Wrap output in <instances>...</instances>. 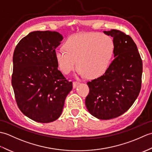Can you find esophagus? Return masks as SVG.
Returning a JSON list of instances; mask_svg holds the SVG:
<instances>
[{"instance_id": "1", "label": "esophagus", "mask_w": 152, "mask_h": 152, "mask_svg": "<svg viewBox=\"0 0 152 152\" xmlns=\"http://www.w3.org/2000/svg\"><path fill=\"white\" fill-rule=\"evenodd\" d=\"M80 84V82H74L72 83V86H73V88H76L77 86Z\"/></svg>"}]
</instances>
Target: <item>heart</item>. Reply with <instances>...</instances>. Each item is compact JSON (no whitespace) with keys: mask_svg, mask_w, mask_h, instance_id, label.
<instances>
[{"mask_svg":"<svg viewBox=\"0 0 152 152\" xmlns=\"http://www.w3.org/2000/svg\"><path fill=\"white\" fill-rule=\"evenodd\" d=\"M115 50L108 35L97 33L73 35L57 48L55 57L61 72L69 74L76 67L80 76L96 78L104 74L110 64Z\"/></svg>","mask_w":152,"mask_h":152,"instance_id":"b5f03b06","label":"heart"}]
</instances>
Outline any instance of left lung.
I'll use <instances>...</instances> for the list:
<instances>
[{
  "label": "left lung",
  "mask_w": 152,
  "mask_h": 152,
  "mask_svg": "<svg viewBox=\"0 0 152 152\" xmlns=\"http://www.w3.org/2000/svg\"><path fill=\"white\" fill-rule=\"evenodd\" d=\"M103 32L114 40V59L102 76L87 83L86 106L94 117L110 119L127 111L139 95L142 61L130 36L115 29Z\"/></svg>",
  "instance_id": "obj_1"
}]
</instances>
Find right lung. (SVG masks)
<instances>
[{
    "label": "right lung",
    "mask_w": 152,
    "mask_h": 152,
    "mask_svg": "<svg viewBox=\"0 0 152 152\" xmlns=\"http://www.w3.org/2000/svg\"><path fill=\"white\" fill-rule=\"evenodd\" d=\"M63 39L56 31H34L23 38L13 56L12 85L19 110L39 123L60 117L72 82L58 70L56 48Z\"/></svg>",
    "instance_id": "add662e5"
}]
</instances>
